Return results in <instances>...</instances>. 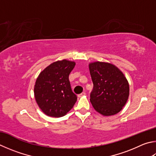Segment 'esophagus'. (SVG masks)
I'll list each match as a JSON object with an SVG mask.
<instances>
[{"label": "esophagus", "mask_w": 156, "mask_h": 156, "mask_svg": "<svg viewBox=\"0 0 156 156\" xmlns=\"http://www.w3.org/2000/svg\"><path fill=\"white\" fill-rule=\"evenodd\" d=\"M85 95H86V93H84V92H83V93H80V94H79L78 96V98H82V97H83V96H84Z\"/></svg>", "instance_id": "34e87169"}]
</instances>
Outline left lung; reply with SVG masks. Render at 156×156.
Instances as JSON below:
<instances>
[{
  "label": "left lung",
  "mask_w": 156,
  "mask_h": 156,
  "mask_svg": "<svg viewBox=\"0 0 156 156\" xmlns=\"http://www.w3.org/2000/svg\"><path fill=\"white\" fill-rule=\"evenodd\" d=\"M93 89L90 101L98 112L111 116L122 110L128 100L129 84L123 72L114 65L93 62L89 65Z\"/></svg>",
  "instance_id": "8db88e82"
}]
</instances>
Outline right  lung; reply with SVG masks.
Returning a JSON list of instances; mask_svg holds the SVG:
<instances>
[{
    "label": "right lung",
    "instance_id": "1",
    "mask_svg": "<svg viewBox=\"0 0 156 156\" xmlns=\"http://www.w3.org/2000/svg\"><path fill=\"white\" fill-rule=\"evenodd\" d=\"M76 63L63 59L54 62L39 73L34 94L40 109L48 116L61 117L74 105L77 96L72 92L69 75Z\"/></svg>",
    "mask_w": 156,
    "mask_h": 156
}]
</instances>
